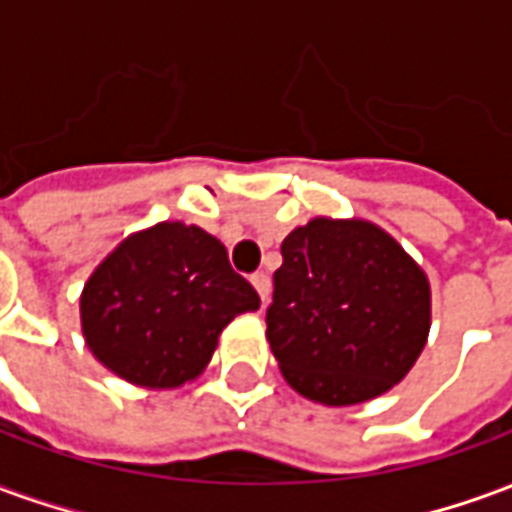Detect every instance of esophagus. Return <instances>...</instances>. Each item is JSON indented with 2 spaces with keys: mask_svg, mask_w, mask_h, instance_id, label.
Wrapping results in <instances>:
<instances>
[{
  "mask_svg": "<svg viewBox=\"0 0 512 512\" xmlns=\"http://www.w3.org/2000/svg\"><path fill=\"white\" fill-rule=\"evenodd\" d=\"M252 285H255L260 301L266 304V301H268V290H271V279H268L266 271H257V274H252Z\"/></svg>",
  "mask_w": 512,
  "mask_h": 512,
  "instance_id": "obj_1",
  "label": "esophagus"
}]
</instances>
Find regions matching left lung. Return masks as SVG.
I'll use <instances>...</instances> for the list:
<instances>
[{
	"instance_id": "1",
	"label": "left lung",
	"mask_w": 512,
	"mask_h": 512,
	"mask_svg": "<svg viewBox=\"0 0 512 512\" xmlns=\"http://www.w3.org/2000/svg\"><path fill=\"white\" fill-rule=\"evenodd\" d=\"M266 326L296 392L354 406L392 389L422 354L428 277L376 224L312 219L282 241Z\"/></svg>"
}]
</instances>
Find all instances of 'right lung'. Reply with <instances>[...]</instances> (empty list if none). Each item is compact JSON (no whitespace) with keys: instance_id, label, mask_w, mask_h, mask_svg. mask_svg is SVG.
Masks as SVG:
<instances>
[{"instance_id":"1","label":"right lung","mask_w":512,"mask_h":512,"mask_svg":"<svg viewBox=\"0 0 512 512\" xmlns=\"http://www.w3.org/2000/svg\"><path fill=\"white\" fill-rule=\"evenodd\" d=\"M257 307L219 238L161 222L126 238L87 279L82 332L112 373L164 389L200 376L224 326Z\"/></svg>"}]
</instances>
